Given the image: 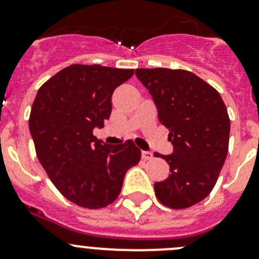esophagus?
I'll use <instances>...</instances> for the list:
<instances>
[{"instance_id":"esophagus-1","label":"esophagus","mask_w":259,"mask_h":259,"mask_svg":"<svg viewBox=\"0 0 259 259\" xmlns=\"http://www.w3.org/2000/svg\"><path fill=\"white\" fill-rule=\"evenodd\" d=\"M142 158L144 159V160H150V159L153 158V153H150V151H143Z\"/></svg>"}]
</instances>
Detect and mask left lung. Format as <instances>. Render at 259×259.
<instances>
[{
  "instance_id": "1",
  "label": "left lung",
  "mask_w": 259,
  "mask_h": 259,
  "mask_svg": "<svg viewBox=\"0 0 259 259\" xmlns=\"http://www.w3.org/2000/svg\"><path fill=\"white\" fill-rule=\"evenodd\" d=\"M150 93L159 121L169 129L173 154L163 158L170 174L154 184L161 204L184 209L207 198L215 185L229 145V120L218 91L187 70L137 69Z\"/></svg>"
}]
</instances>
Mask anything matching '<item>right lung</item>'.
Instances as JSON below:
<instances>
[{"instance_id":"right-lung-1","label":"right lung","mask_w":259,"mask_h":259,"mask_svg":"<svg viewBox=\"0 0 259 259\" xmlns=\"http://www.w3.org/2000/svg\"><path fill=\"white\" fill-rule=\"evenodd\" d=\"M133 69L67 66L37 91L28 120L41 165L60 193L89 209L111 204L142 151L133 140L109 145L93 135L111 114V96Z\"/></svg>"}]
</instances>
